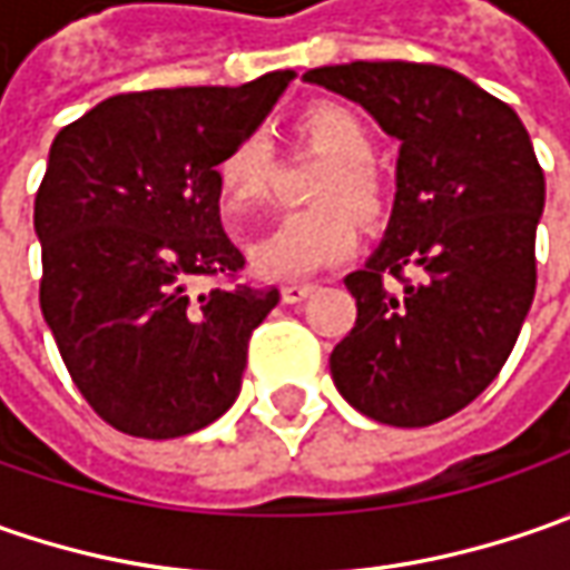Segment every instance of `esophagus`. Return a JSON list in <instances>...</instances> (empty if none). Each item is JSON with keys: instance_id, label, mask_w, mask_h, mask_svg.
Listing matches in <instances>:
<instances>
[{"instance_id": "34e87169", "label": "esophagus", "mask_w": 570, "mask_h": 570, "mask_svg": "<svg viewBox=\"0 0 570 570\" xmlns=\"http://www.w3.org/2000/svg\"><path fill=\"white\" fill-rule=\"evenodd\" d=\"M314 288H317V285H314V282H301V285H282V301H285V304H297V301H304V297L307 295H314Z\"/></svg>"}]
</instances>
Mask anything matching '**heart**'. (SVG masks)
Returning <instances> with one entry per match:
<instances>
[{"label":"heart","mask_w":570,"mask_h":570,"mask_svg":"<svg viewBox=\"0 0 570 570\" xmlns=\"http://www.w3.org/2000/svg\"><path fill=\"white\" fill-rule=\"evenodd\" d=\"M295 139L330 155L311 187L314 206L288 212L250 247L256 275L288 282L320 273L358 247V215L383 212V180L374 158V132L362 114L340 100H317L295 120ZM228 208L269 203L275 177L273 139L263 129L244 132L215 167Z\"/></svg>","instance_id":"heart-1"}]
</instances>
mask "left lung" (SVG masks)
<instances>
[{"mask_svg":"<svg viewBox=\"0 0 570 570\" xmlns=\"http://www.w3.org/2000/svg\"><path fill=\"white\" fill-rule=\"evenodd\" d=\"M304 78L400 139L386 237L345 275L358 317L330 355L336 390L383 425L444 422L498 377L537 295L546 177L530 132L448 66L345 62Z\"/></svg>","mask_w":570,"mask_h":570,"instance_id":"left-lung-1","label":"left lung"}]
</instances>
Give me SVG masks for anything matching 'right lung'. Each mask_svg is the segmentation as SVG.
I'll return each mask as SVG.
<instances>
[{
    "instance_id": "right-lung-1",
    "label": "right lung",
    "mask_w": 570,
    "mask_h": 570,
    "mask_svg": "<svg viewBox=\"0 0 570 570\" xmlns=\"http://www.w3.org/2000/svg\"><path fill=\"white\" fill-rule=\"evenodd\" d=\"M292 78L114 95L53 139L33 199L40 311L78 393L122 434L184 438L240 393L278 292L237 282L215 167ZM196 277L229 285L196 296Z\"/></svg>"
}]
</instances>
